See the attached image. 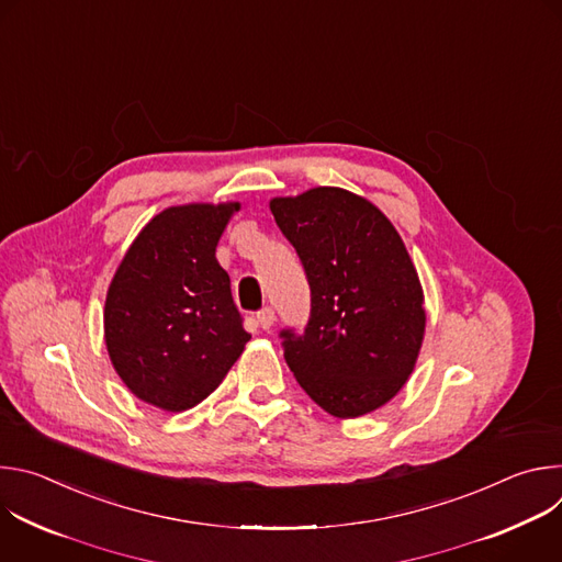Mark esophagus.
Masks as SVG:
<instances>
[{
    "label": "esophagus",
    "instance_id": "obj_1",
    "mask_svg": "<svg viewBox=\"0 0 562 562\" xmlns=\"http://www.w3.org/2000/svg\"><path fill=\"white\" fill-rule=\"evenodd\" d=\"M273 319H276V315H273V308H269V306H265V308L258 313V325H260L265 331H269V329L273 327Z\"/></svg>",
    "mask_w": 562,
    "mask_h": 562
}]
</instances>
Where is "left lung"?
I'll use <instances>...</instances> for the list:
<instances>
[{
  "label": "left lung",
  "instance_id": "8db88e82",
  "mask_svg": "<svg viewBox=\"0 0 562 562\" xmlns=\"http://www.w3.org/2000/svg\"><path fill=\"white\" fill-rule=\"evenodd\" d=\"M269 206L311 286L304 334H280L289 369L340 420L380 409L407 384L427 327L403 237L375 204L338 187L273 198Z\"/></svg>",
  "mask_w": 562,
  "mask_h": 562
}]
</instances>
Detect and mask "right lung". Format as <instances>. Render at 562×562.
Segmentation results:
<instances>
[{"instance_id": "obj_1", "label": "right lung", "mask_w": 562, "mask_h": 562, "mask_svg": "<svg viewBox=\"0 0 562 562\" xmlns=\"http://www.w3.org/2000/svg\"><path fill=\"white\" fill-rule=\"evenodd\" d=\"M239 202L157 213L124 254L104 302V342L133 395L171 414L211 395L251 336L215 249Z\"/></svg>"}]
</instances>
